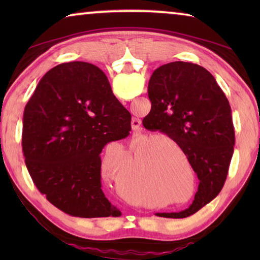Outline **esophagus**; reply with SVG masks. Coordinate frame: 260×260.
<instances>
[{
    "instance_id": "obj_1",
    "label": "esophagus",
    "mask_w": 260,
    "mask_h": 260,
    "mask_svg": "<svg viewBox=\"0 0 260 260\" xmlns=\"http://www.w3.org/2000/svg\"><path fill=\"white\" fill-rule=\"evenodd\" d=\"M132 128H133L135 133H139V132H141V129H142V127H141V120L136 119V118L132 119Z\"/></svg>"
}]
</instances>
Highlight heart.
I'll use <instances>...</instances> for the list:
<instances>
[{
	"label": "heart",
	"instance_id": "obj_1",
	"mask_svg": "<svg viewBox=\"0 0 260 260\" xmlns=\"http://www.w3.org/2000/svg\"><path fill=\"white\" fill-rule=\"evenodd\" d=\"M131 151L138 155L136 167L141 171L135 177V183L149 192L180 193L187 184L183 161L193 179L187 152L177 141L157 134L134 136L129 143ZM182 157H180L179 156Z\"/></svg>",
	"mask_w": 260,
	"mask_h": 260
}]
</instances>
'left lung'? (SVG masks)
Here are the masks:
<instances>
[{"instance_id":"1","label":"left lung","mask_w":260,"mask_h":260,"mask_svg":"<svg viewBox=\"0 0 260 260\" xmlns=\"http://www.w3.org/2000/svg\"><path fill=\"white\" fill-rule=\"evenodd\" d=\"M148 96L151 110L143 118V126L177 141L200 180L188 209L156 214L186 218L217 197L226 181L235 146L231 105L212 74L187 61L156 69L149 80Z\"/></svg>"}]
</instances>
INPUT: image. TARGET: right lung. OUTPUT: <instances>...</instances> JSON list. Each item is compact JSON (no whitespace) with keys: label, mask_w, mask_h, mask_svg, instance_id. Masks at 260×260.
Instances as JSON below:
<instances>
[{"label":"right lung","mask_w":260,"mask_h":260,"mask_svg":"<svg viewBox=\"0 0 260 260\" xmlns=\"http://www.w3.org/2000/svg\"><path fill=\"white\" fill-rule=\"evenodd\" d=\"M132 116L107 76L86 61L52 68L26 104L23 152L30 178L52 205L73 217H119L102 191L101 152L128 136Z\"/></svg>","instance_id":"obj_1"}]
</instances>
